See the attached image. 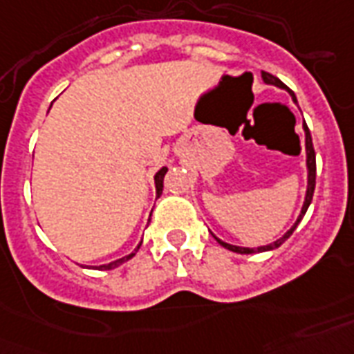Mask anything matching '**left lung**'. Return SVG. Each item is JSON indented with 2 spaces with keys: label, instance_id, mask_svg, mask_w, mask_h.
<instances>
[{
  "label": "left lung",
  "instance_id": "8db88e82",
  "mask_svg": "<svg viewBox=\"0 0 354 354\" xmlns=\"http://www.w3.org/2000/svg\"><path fill=\"white\" fill-rule=\"evenodd\" d=\"M262 79H264V83L268 84H275V86H279V88L286 90L290 95H292V100H294V103H297V97H295V94L292 92V90L286 86V84L282 83L281 79H277L275 75H271V73L268 72H262ZM303 129H305V146H306V168H308V186H306V196H305V203H303V208H301V214L299 218H297V221H295L294 225H292V229L290 231H286V234L282 238H279L277 242L270 243V245H262V248H257V249H251V248H238V245H231V243H225L221 242L220 238H216L214 234L212 236L218 240V243L220 245H223L225 249H229V251H234V253H240V254H251V253H262V251H271V249H277L281 248L282 243L286 242L290 236H292V232L295 231V227L299 225V221L303 220V216L306 214V210H308V205L312 203V196H314V188H316V151H314V146H312V136H310V131H308V127H306V123L303 122Z\"/></svg>",
  "mask_w": 354,
  "mask_h": 354
}]
</instances>
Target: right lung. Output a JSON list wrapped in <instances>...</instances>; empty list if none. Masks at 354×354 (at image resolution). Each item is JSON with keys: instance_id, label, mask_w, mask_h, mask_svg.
Segmentation results:
<instances>
[{"instance_id": "add662e5", "label": "right lung", "mask_w": 354, "mask_h": 354, "mask_svg": "<svg viewBox=\"0 0 354 354\" xmlns=\"http://www.w3.org/2000/svg\"><path fill=\"white\" fill-rule=\"evenodd\" d=\"M166 171H168V168H162V169H158L157 175H155V186H157V197L162 194V188H164V175H166ZM142 245V243H140ZM140 245L136 248V251L140 249ZM134 253L127 254V257H123V259H118L114 260V262H111V264H103V266H97V270H114V268H118L120 264H123V262H127L129 259H133Z\"/></svg>"}]
</instances>
